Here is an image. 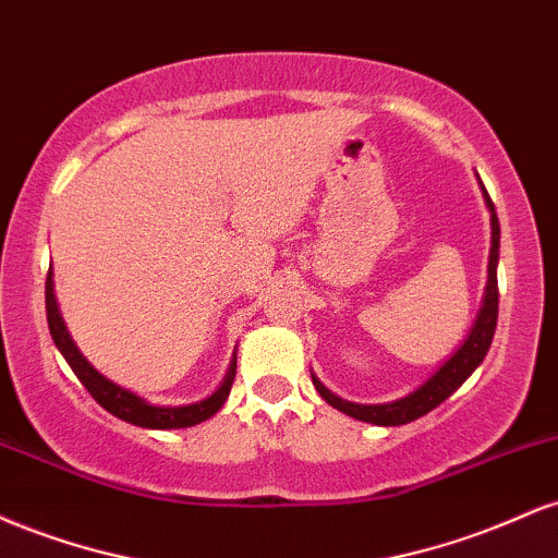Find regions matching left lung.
<instances>
[{"label": "left lung", "instance_id": "8db88e82", "mask_svg": "<svg viewBox=\"0 0 558 558\" xmlns=\"http://www.w3.org/2000/svg\"><path fill=\"white\" fill-rule=\"evenodd\" d=\"M485 194V204L490 209V228H493V239H490V262H488V288H485V299H483V310H480L475 328H472L470 338H466L462 349L448 360L444 367L435 373L425 386H420L414 393L403 396L399 401L390 403H354V401H343L338 399L336 393H330L323 383L312 375V383L319 390L325 401L330 407H336L338 412L349 414V417L362 420V422H373V425H407V422L420 420L422 414L433 412L435 407H440L448 396L453 393L462 383L477 369V364L485 360L488 354L493 332H496V323H498V278H496V265H498V239H501V228H498V217H496V207H493L488 191L483 189Z\"/></svg>", "mask_w": 558, "mask_h": 558}]
</instances>
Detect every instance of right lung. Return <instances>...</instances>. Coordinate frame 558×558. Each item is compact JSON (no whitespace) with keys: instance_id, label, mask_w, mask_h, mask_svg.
Wrapping results in <instances>:
<instances>
[{"instance_id":"obj_1","label":"right lung","mask_w":558,"mask_h":558,"mask_svg":"<svg viewBox=\"0 0 558 558\" xmlns=\"http://www.w3.org/2000/svg\"><path fill=\"white\" fill-rule=\"evenodd\" d=\"M47 323H49V332H52V341L57 343V349H60V354L65 356L70 369L78 375V380L86 386L88 393L94 396V401L99 403V407H105L107 412L114 414L118 420L131 422V425L151 427V430H175V427L198 425V422L213 417L217 409L226 403L230 386H233L235 360H233V364H230L222 386L217 388L209 399H204L198 403H189V407H151V403L141 401L138 396H133L131 390L114 386V383L107 380L105 375L96 373L92 364L83 360L81 351L75 349L73 338L68 336L65 323H62L60 310H57V299H54V288H52V270L47 272Z\"/></svg>"}]
</instances>
